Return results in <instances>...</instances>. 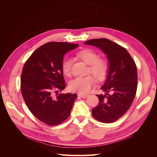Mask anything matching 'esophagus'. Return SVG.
Masks as SVG:
<instances>
[{
  "label": "esophagus",
  "mask_w": 157,
  "mask_h": 157,
  "mask_svg": "<svg viewBox=\"0 0 157 157\" xmlns=\"http://www.w3.org/2000/svg\"><path fill=\"white\" fill-rule=\"evenodd\" d=\"M78 96L82 98H86L87 97L89 96V95L87 94H78Z\"/></svg>",
  "instance_id": "34e87169"
}]
</instances>
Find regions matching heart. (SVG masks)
Listing matches in <instances>:
<instances>
[{"label":"heart","mask_w":157,"mask_h":157,"mask_svg":"<svg viewBox=\"0 0 157 157\" xmlns=\"http://www.w3.org/2000/svg\"><path fill=\"white\" fill-rule=\"evenodd\" d=\"M77 57L84 62L89 65V72L96 77L98 80H103L105 78L107 73V65L103 59H98V54L90 49H83L78 51ZM61 69L65 76L71 75V60L65 58L61 63ZM96 84V79L92 75L86 77H77L71 80L69 84V89L73 92L80 94L89 92Z\"/></svg>","instance_id":"obj_1"}]
</instances>
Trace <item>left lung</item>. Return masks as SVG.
<instances>
[{"label": "left lung", "instance_id": "8db88e82", "mask_svg": "<svg viewBox=\"0 0 157 157\" xmlns=\"http://www.w3.org/2000/svg\"><path fill=\"white\" fill-rule=\"evenodd\" d=\"M101 49L109 62L107 79L101 87L105 94L97 95L99 102L92 110L96 120L111 123L119 119L130 107L137 86L136 65L128 52L107 39H95L84 42ZM111 92V94L108 93Z\"/></svg>", "mask_w": 157, "mask_h": 157}]
</instances>
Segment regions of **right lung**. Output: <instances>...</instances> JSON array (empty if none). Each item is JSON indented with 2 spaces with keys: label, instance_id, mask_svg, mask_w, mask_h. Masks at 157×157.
<instances>
[{
  "label": "right lung",
  "instance_id": "1",
  "mask_svg": "<svg viewBox=\"0 0 157 157\" xmlns=\"http://www.w3.org/2000/svg\"><path fill=\"white\" fill-rule=\"evenodd\" d=\"M78 44L51 42L37 48L27 60L21 76V92L31 113L50 126L69 116L77 95L58 94L65 88L61 63L65 54Z\"/></svg>",
  "mask_w": 157,
  "mask_h": 157
}]
</instances>
